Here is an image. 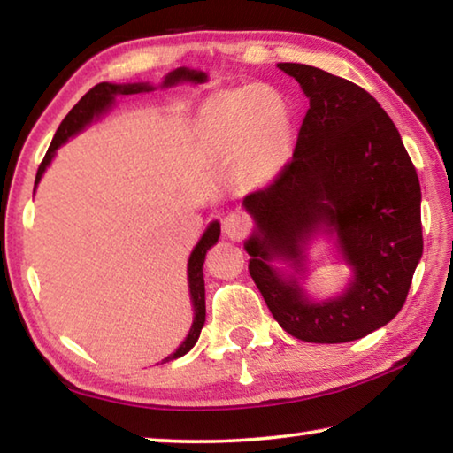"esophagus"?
<instances>
[{
  "instance_id": "esophagus-1",
  "label": "esophagus",
  "mask_w": 453,
  "mask_h": 453,
  "mask_svg": "<svg viewBox=\"0 0 453 453\" xmlns=\"http://www.w3.org/2000/svg\"><path fill=\"white\" fill-rule=\"evenodd\" d=\"M250 229V219L240 211H232L224 218V234L229 240H242Z\"/></svg>"
}]
</instances>
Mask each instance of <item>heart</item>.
Segmentation results:
<instances>
[{
    "label": "heart",
    "instance_id": "1",
    "mask_svg": "<svg viewBox=\"0 0 453 453\" xmlns=\"http://www.w3.org/2000/svg\"><path fill=\"white\" fill-rule=\"evenodd\" d=\"M203 126L224 151L250 148L254 162L264 170H273L289 156V107L278 91L259 83L213 97L203 110Z\"/></svg>",
    "mask_w": 453,
    "mask_h": 453
}]
</instances>
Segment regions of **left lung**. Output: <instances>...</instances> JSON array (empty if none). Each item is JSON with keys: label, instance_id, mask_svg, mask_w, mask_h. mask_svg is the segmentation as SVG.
I'll return each mask as SVG.
<instances>
[{"label": "left lung", "instance_id": "obj_1", "mask_svg": "<svg viewBox=\"0 0 453 453\" xmlns=\"http://www.w3.org/2000/svg\"><path fill=\"white\" fill-rule=\"evenodd\" d=\"M278 67L300 83L310 110L291 164L242 203L254 219L243 242L250 275L289 335L354 342L389 324L408 297L424 251L419 180L394 121L365 89L313 65ZM319 234L352 272L324 301L303 286Z\"/></svg>", "mask_w": 453, "mask_h": 453}]
</instances>
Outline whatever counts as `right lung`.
<instances>
[{"label":"right lung","mask_w":453,"mask_h":453,"mask_svg":"<svg viewBox=\"0 0 453 453\" xmlns=\"http://www.w3.org/2000/svg\"><path fill=\"white\" fill-rule=\"evenodd\" d=\"M208 81V73L199 72V70H189V67H178V70L170 72L164 78V81L159 83V88H173L180 86V83H205ZM157 89L156 86H151L148 81H135V83H97L94 89H89L86 96H83L78 104L73 105V110L67 113L65 119L61 121L56 135H53L51 145L48 153H45L43 162L37 170L35 175V186H34V194L40 181L43 178L45 170H48L50 164L56 157L58 150L61 145L67 143L70 137H75L81 134L91 121H96L104 116L105 111H110L113 104H116L118 96H134V94H145V91H153ZM221 227L219 221L213 219L210 221V226L205 227L203 235L199 237V242L196 243V248L191 250L189 259H188V288H189V300H191V310H194V319H191V327L186 335V340L180 343V348L173 351V354L162 359V364L172 362V359H178L181 356H186L188 351L196 346L199 334H202V327L205 324V286H203V262H205V254L211 245H216L219 240Z\"/></svg>","instance_id":"1"}]
</instances>
